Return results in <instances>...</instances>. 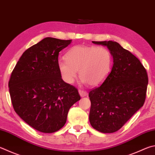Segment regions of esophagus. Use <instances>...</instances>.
<instances>
[{
	"label": "esophagus",
	"instance_id": "obj_1",
	"mask_svg": "<svg viewBox=\"0 0 155 155\" xmlns=\"http://www.w3.org/2000/svg\"><path fill=\"white\" fill-rule=\"evenodd\" d=\"M78 93H79V94L81 97H85L86 95H87V92L85 91H83V90H81L79 89L78 90Z\"/></svg>",
	"mask_w": 155,
	"mask_h": 155
}]
</instances>
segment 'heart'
<instances>
[{
	"label": "heart",
	"instance_id": "b5f03b06",
	"mask_svg": "<svg viewBox=\"0 0 155 155\" xmlns=\"http://www.w3.org/2000/svg\"><path fill=\"white\" fill-rule=\"evenodd\" d=\"M66 60H59L58 68L68 84L74 82L78 71L81 83L99 85L108 76L112 64V56L108 49L82 45L71 47L66 53Z\"/></svg>",
	"mask_w": 155,
	"mask_h": 155
}]
</instances>
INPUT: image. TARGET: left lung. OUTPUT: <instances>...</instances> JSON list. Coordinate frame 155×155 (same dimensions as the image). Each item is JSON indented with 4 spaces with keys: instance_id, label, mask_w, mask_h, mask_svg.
Listing matches in <instances>:
<instances>
[{
    "instance_id": "obj_1",
    "label": "left lung",
    "mask_w": 155,
    "mask_h": 155,
    "mask_svg": "<svg viewBox=\"0 0 155 155\" xmlns=\"http://www.w3.org/2000/svg\"><path fill=\"white\" fill-rule=\"evenodd\" d=\"M92 43L107 47L113 66L102 85L89 92V122L98 131L114 133L144 105L147 72L138 59L117 42Z\"/></svg>"
}]
</instances>
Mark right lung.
<instances>
[{
    "label": "right lung",
    "instance_id": "1",
    "mask_svg": "<svg viewBox=\"0 0 155 155\" xmlns=\"http://www.w3.org/2000/svg\"><path fill=\"white\" fill-rule=\"evenodd\" d=\"M71 42L45 38L25 51L11 73L9 88L14 110L43 133L63 127L70 107L81 99L77 89L64 82L58 68L59 53Z\"/></svg>",
    "mask_w": 155,
    "mask_h": 155
}]
</instances>
